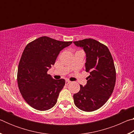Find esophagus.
<instances>
[{"mask_svg": "<svg viewBox=\"0 0 134 134\" xmlns=\"http://www.w3.org/2000/svg\"><path fill=\"white\" fill-rule=\"evenodd\" d=\"M70 83H71V81H69V80H66L65 81V85H68L69 84H70Z\"/></svg>", "mask_w": 134, "mask_h": 134, "instance_id": "1", "label": "esophagus"}]
</instances>
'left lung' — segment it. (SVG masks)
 <instances>
[{
  "mask_svg": "<svg viewBox=\"0 0 134 134\" xmlns=\"http://www.w3.org/2000/svg\"><path fill=\"white\" fill-rule=\"evenodd\" d=\"M86 54L85 70L90 72L87 84L73 95L75 105L80 110L92 112L101 108L109 99L116 82V70L107 46L88 38L74 41Z\"/></svg>",
  "mask_w": 134,
  "mask_h": 134,
  "instance_id": "8db88e82",
  "label": "left lung"
}]
</instances>
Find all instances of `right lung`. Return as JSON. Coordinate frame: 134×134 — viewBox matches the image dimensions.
<instances>
[{"mask_svg": "<svg viewBox=\"0 0 134 134\" xmlns=\"http://www.w3.org/2000/svg\"><path fill=\"white\" fill-rule=\"evenodd\" d=\"M71 43L44 36L26 45L18 65L17 81L22 97L31 107L43 111L55 105L65 81L55 80L47 71L60 51Z\"/></svg>", "mask_w": 134, "mask_h": 134, "instance_id": "right-lung-1", "label": "right lung"}]
</instances>
